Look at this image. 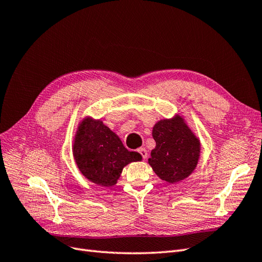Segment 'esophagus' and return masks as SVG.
Returning <instances> with one entry per match:
<instances>
[{
  "mask_svg": "<svg viewBox=\"0 0 262 262\" xmlns=\"http://www.w3.org/2000/svg\"><path fill=\"white\" fill-rule=\"evenodd\" d=\"M139 153L141 154L142 157H143V160H145V158L147 157V150H146L144 147L140 148V149H139Z\"/></svg>",
  "mask_w": 262,
  "mask_h": 262,
  "instance_id": "esophagus-1",
  "label": "esophagus"
}]
</instances>
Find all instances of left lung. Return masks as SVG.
<instances>
[{
  "mask_svg": "<svg viewBox=\"0 0 262 262\" xmlns=\"http://www.w3.org/2000/svg\"><path fill=\"white\" fill-rule=\"evenodd\" d=\"M155 148L148 163L161 179L175 184L193 171L200 154V143L181 118L161 120L153 128Z\"/></svg>",
  "mask_w": 262,
  "mask_h": 262,
  "instance_id": "1",
  "label": "left lung"
}]
</instances>
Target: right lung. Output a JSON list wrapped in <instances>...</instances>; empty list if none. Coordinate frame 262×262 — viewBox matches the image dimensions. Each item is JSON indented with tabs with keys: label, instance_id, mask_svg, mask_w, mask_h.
Returning a JSON list of instances; mask_svg holds the SVG:
<instances>
[{
	"label": "right lung",
	"instance_id": "obj_1",
	"mask_svg": "<svg viewBox=\"0 0 262 262\" xmlns=\"http://www.w3.org/2000/svg\"><path fill=\"white\" fill-rule=\"evenodd\" d=\"M77 167L95 184L114 186L126 164L142 160L138 152L126 149L118 136L100 120L85 119L73 146Z\"/></svg>",
	"mask_w": 262,
	"mask_h": 262
}]
</instances>
